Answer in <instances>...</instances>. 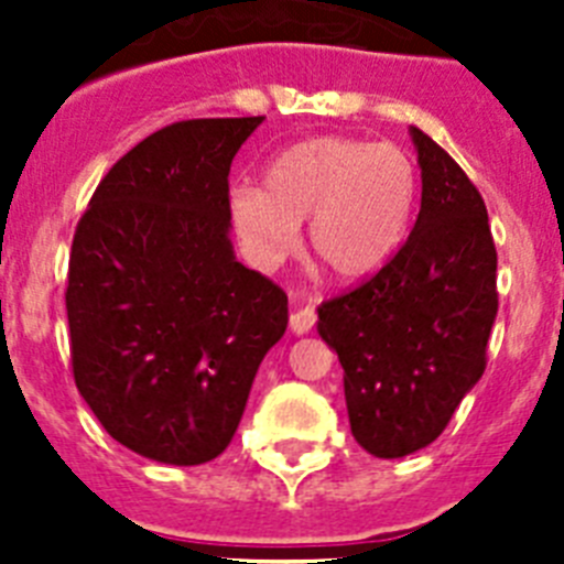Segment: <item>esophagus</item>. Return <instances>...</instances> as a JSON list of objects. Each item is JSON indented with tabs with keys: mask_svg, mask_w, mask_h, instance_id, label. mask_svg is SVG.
<instances>
[{
	"mask_svg": "<svg viewBox=\"0 0 564 564\" xmlns=\"http://www.w3.org/2000/svg\"><path fill=\"white\" fill-rule=\"evenodd\" d=\"M313 325H316V307H313V305H293L291 330L296 333V336H302V333L313 330Z\"/></svg>",
	"mask_w": 564,
	"mask_h": 564,
	"instance_id": "34e87169",
	"label": "esophagus"
}]
</instances>
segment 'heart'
<instances>
[{
	"label": "heart",
	"instance_id": "heart-1",
	"mask_svg": "<svg viewBox=\"0 0 564 564\" xmlns=\"http://www.w3.org/2000/svg\"><path fill=\"white\" fill-rule=\"evenodd\" d=\"M417 169L395 143L307 138L265 166L262 188L234 186L231 220L259 262H279L307 220V248L338 279L387 265L410 231Z\"/></svg>",
	"mask_w": 564,
	"mask_h": 564
}]
</instances>
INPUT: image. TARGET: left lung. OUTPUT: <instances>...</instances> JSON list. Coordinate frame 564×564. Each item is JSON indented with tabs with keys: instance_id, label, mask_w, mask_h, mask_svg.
I'll return each instance as SVG.
<instances>
[{
	"instance_id": "8db88e82",
	"label": "left lung",
	"mask_w": 564,
	"mask_h": 564,
	"mask_svg": "<svg viewBox=\"0 0 564 564\" xmlns=\"http://www.w3.org/2000/svg\"><path fill=\"white\" fill-rule=\"evenodd\" d=\"M421 212L395 257L318 307L338 352L352 437L376 457L430 446L486 370L497 248L477 186L430 134L410 129Z\"/></svg>"
}]
</instances>
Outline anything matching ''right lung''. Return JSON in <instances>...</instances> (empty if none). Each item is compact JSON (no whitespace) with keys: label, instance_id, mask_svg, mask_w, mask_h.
Here are the masks:
<instances>
[{"label":"right lung","instance_id":"right-lung-1","mask_svg":"<svg viewBox=\"0 0 564 564\" xmlns=\"http://www.w3.org/2000/svg\"><path fill=\"white\" fill-rule=\"evenodd\" d=\"M257 118L143 138L98 183L67 273L73 378L104 430L172 466L226 452L288 296L234 257L228 172Z\"/></svg>","mask_w":564,"mask_h":564}]
</instances>
